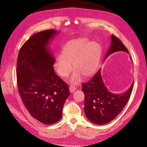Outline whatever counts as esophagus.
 Instances as JSON below:
<instances>
[{"label": "esophagus", "mask_w": 147, "mask_h": 147, "mask_svg": "<svg viewBox=\"0 0 147 147\" xmlns=\"http://www.w3.org/2000/svg\"><path fill=\"white\" fill-rule=\"evenodd\" d=\"M76 90V88L75 87H74V86H70V87H69V90H70V93L74 92Z\"/></svg>", "instance_id": "34e87169"}]
</instances>
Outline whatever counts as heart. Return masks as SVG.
I'll return each instance as SVG.
<instances>
[{"label": "heart", "instance_id": "1", "mask_svg": "<svg viewBox=\"0 0 147 147\" xmlns=\"http://www.w3.org/2000/svg\"><path fill=\"white\" fill-rule=\"evenodd\" d=\"M100 57L98 45L90 42L85 38H77L66 44L63 53L59 54L56 60L55 68L58 74L67 77L72 70H75L70 78L73 84L80 82L81 76L84 78L91 76L96 71Z\"/></svg>", "mask_w": 147, "mask_h": 147}]
</instances>
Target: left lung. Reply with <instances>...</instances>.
I'll return each mask as SVG.
<instances>
[{
	"mask_svg": "<svg viewBox=\"0 0 147 147\" xmlns=\"http://www.w3.org/2000/svg\"><path fill=\"white\" fill-rule=\"evenodd\" d=\"M111 45L105 59L112 53L124 51L129 53L127 48L116 36L112 35ZM134 81L130 88L122 94L109 92L105 86L99 69L92 78L82 84L84 94V112L87 119L96 124L102 125L113 120L123 110L131 94Z\"/></svg>",
	"mask_w": 147,
	"mask_h": 147,
	"instance_id": "obj_1",
	"label": "left lung"
}]
</instances>
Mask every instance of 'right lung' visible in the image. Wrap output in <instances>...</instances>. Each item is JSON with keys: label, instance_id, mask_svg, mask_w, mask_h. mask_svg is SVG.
<instances>
[{"label": "right lung", "instance_id": "right-lung-1", "mask_svg": "<svg viewBox=\"0 0 147 147\" xmlns=\"http://www.w3.org/2000/svg\"><path fill=\"white\" fill-rule=\"evenodd\" d=\"M54 29L32 35L21 48L17 61L18 91L24 105L40 123L52 124L61 117L70 95L69 86L55 72V59L47 48Z\"/></svg>", "mask_w": 147, "mask_h": 147}]
</instances>
